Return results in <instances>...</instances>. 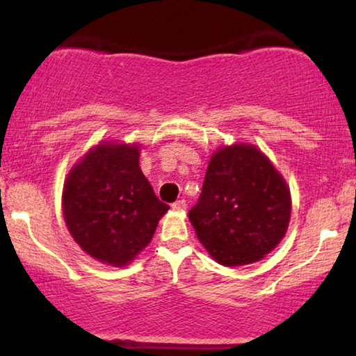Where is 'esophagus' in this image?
Here are the masks:
<instances>
[{
  "mask_svg": "<svg viewBox=\"0 0 356 356\" xmlns=\"http://www.w3.org/2000/svg\"><path fill=\"white\" fill-rule=\"evenodd\" d=\"M172 209L173 211H184V209H186V201H184V199H179V201L172 204Z\"/></svg>",
  "mask_w": 356,
  "mask_h": 356,
  "instance_id": "obj_1",
  "label": "esophagus"
}]
</instances>
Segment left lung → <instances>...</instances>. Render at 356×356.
I'll list each match as a JSON object with an SVG mask.
<instances>
[{"mask_svg":"<svg viewBox=\"0 0 356 356\" xmlns=\"http://www.w3.org/2000/svg\"><path fill=\"white\" fill-rule=\"evenodd\" d=\"M291 199L270 160L250 144L218 149L188 217L199 241L222 266L251 264L279 245Z\"/></svg>","mask_w":356,"mask_h":356,"instance_id":"left-lung-1","label":"left lung"}]
</instances>
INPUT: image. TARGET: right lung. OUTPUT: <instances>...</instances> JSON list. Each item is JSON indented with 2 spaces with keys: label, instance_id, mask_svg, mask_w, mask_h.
Masks as SVG:
<instances>
[{
  "label": "right lung",
  "instance_id": "right-lung-1",
  "mask_svg": "<svg viewBox=\"0 0 356 356\" xmlns=\"http://www.w3.org/2000/svg\"><path fill=\"white\" fill-rule=\"evenodd\" d=\"M168 209L139 167V144L95 145L63 189L71 236L94 259L115 267L129 264L149 245Z\"/></svg>",
  "mask_w": 356,
  "mask_h": 356
}]
</instances>
